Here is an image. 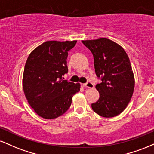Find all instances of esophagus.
I'll use <instances>...</instances> for the list:
<instances>
[{"label": "esophagus", "instance_id": "esophagus-1", "mask_svg": "<svg viewBox=\"0 0 154 154\" xmlns=\"http://www.w3.org/2000/svg\"><path fill=\"white\" fill-rule=\"evenodd\" d=\"M83 86L88 88H93V87H94V85H93V84L91 82H88L85 83V84H83Z\"/></svg>", "mask_w": 154, "mask_h": 154}]
</instances>
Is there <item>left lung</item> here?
Masks as SVG:
<instances>
[{
  "label": "left lung",
  "mask_w": 154,
  "mask_h": 154,
  "mask_svg": "<svg viewBox=\"0 0 154 154\" xmlns=\"http://www.w3.org/2000/svg\"><path fill=\"white\" fill-rule=\"evenodd\" d=\"M82 42L93 54L95 74L102 81L95 86L100 97L91 104L92 109L103 117L119 115L130 101L135 88L128 54L119 44L107 38Z\"/></svg>",
  "instance_id": "8db88e82"
}]
</instances>
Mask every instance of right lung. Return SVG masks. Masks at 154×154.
Instances as JSON below:
<instances>
[{"label": "right lung", "instance_id": "right-lung-1", "mask_svg": "<svg viewBox=\"0 0 154 154\" xmlns=\"http://www.w3.org/2000/svg\"><path fill=\"white\" fill-rule=\"evenodd\" d=\"M73 41H46L28 56L23 73L24 95L37 114L52 119L64 114L73 95L80 90L79 83L63 79L68 72V51L75 47Z\"/></svg>", "mask_w": 154, "mask_h": 154}]
</instances>
